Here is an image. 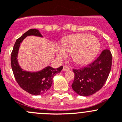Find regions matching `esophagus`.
I'll return each mask as SVG.
<instances>
[{
    "instance_id": "esophagus-1",
    "label": "esophagus",
    "mask_w": 122,
    "mask_h": 122,
    "mask_svg": "<svg viewBox=\"0 0 122 122\" xmlns=\"http://www.w3.org/2000/svg\"><path fill=\"white\" fill-rule=\"evenodd\" d=\"M69 69H70V68H69L68 66H64L63 68V71H69Z\"/></svg>"
}]
</instances>
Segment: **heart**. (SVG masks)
<instances>
[{
	"label": "heart",
	"mask_w": 122,
	"mask_h": 122,
	"mask_svg": "<svg viewBox=\"0 0 122 122\" xmlns=\"http://www.w3.org/2000/svg\"><path fill=\"white\" fill-rule=\"evenodd\" d=\"M100 49L98 40L85 33L68 36L62 41L61 46L56 48L57 55L60 59L70 54L73 62L78 65L88 64L93 60Z\"/></svg>",
	"instance_id": "b5f03b06"
}]
</instances>
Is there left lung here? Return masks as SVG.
Wrapping results in <instances>:
<instances>
[{
	"instance_id": "1",
	"label": "left lung",
	"mask_w": 122,
	"mask_h": 122,
	"mask_svg": "<svg viewBox=\"0 0 122 122\" xmlns=\"http://www.w3.org/2000/svg\"><path fill=\"white\" fill-rule=\"evenodd\" d=\"M112 65V55L109 50L102 51L93 62L80 69H74L73 90L80 96L88 97L99 91L106 82Z\"/></svg>"
}]
</instances>
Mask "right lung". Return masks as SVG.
<instances>
[{
  "label": "right lung",
  "instance_id": "right-lung-1",
  "mask_svg": "<svg viewBox=\"0 0 122 122\" xmlns=\"http://www.w3.org/2000/svg\"><path fill=\"white\" fill-rule=\"evenodd\" d=\"M28 36L42 37L38 29L29 30L16 41L11 56V63L14 75L21 88L33 95H39L49 90L53 83V77L60 72L63 66L54 69L47 66L37 72L24 71L19 65L17 60L20 44Z\"/></svg>",
  "mask_w": 122,
  "mask_h": 122
}]
</instances>
